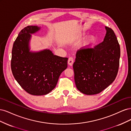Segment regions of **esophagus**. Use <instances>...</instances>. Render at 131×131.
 Here are the masks:
<instances>
[{
	"label": "esophagus",
	"mask_w": 131,
	"mask_h": 131,
	"mask_svg": "<svg viewBox=\"0 0 131 131\" xmlns=\"http://www.w3.org/2000/svg\"><path fill=\"white\" fill-rule=\"evenodd\" d=\"M74 63V59L73 57H70L68 59V64L70 66H73V64Z\"/></svg>",
	"instance_id": "34e87169"
}]
</instances>
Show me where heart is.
<instances>
[{
    "mask_svg": "<svg viewBox=\"0 0 131 131\" xmlns=\"http://www.w3.org/2000/svg\"><path fill=\"white\" fill-rule=\"evenodd\" d=\"M86 36V34H84L82 35L81 39H84ZM97 40V38L95 35H91L89 37L85 39L81 45V47L84 50L90 49L93 47L95 43Z\"/></svg>",
    "mask_w": 131,
    "mask_h": 131,
    "instance_id": "1",
    "label": "heart"
}]
</instances>
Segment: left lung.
Masks as SVG:
<instances>
[{"instance_id": "8db88e82", "label": "left lung", "mask_w": 131, "mask_h": 131, "mask_svg": "<svg viewBox=\"0 0 131 131\" xmlns=\"http://www.w3.org/2000/svg\"><path fill=\"white\" fill-rule=\"evenodd\" d=\"M104 40L93 48L81 49L73 64L77 88L87 95L96 94L115 79L119 67L120 47L112 29L105 27Z\"/></svg>"}]
</instances>
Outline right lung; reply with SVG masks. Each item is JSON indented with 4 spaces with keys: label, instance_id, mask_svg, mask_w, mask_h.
Here are the masks:
<instances>
[{
    "label": "right lung",
    "instance_id": "1",
    "mask_svg": "<svg viewBox=\"0 0 131 131\" xmlns=\"http://www.w3.org/2000/svg\"><path fill=\"white\" fill-rule=\"evenodd\" d=\"M40 29L28 26L21 30L14 43L11 61L15 80L27 92L34 96L45 95L53 90L68 66V58L54 55L50 50L30 51V34Z\"/></svg>",
    "mask_w": 131,
    "mask_h": 131
}]
</instances>
